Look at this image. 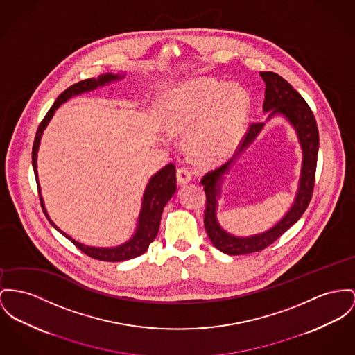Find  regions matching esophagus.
<instances>
[{"label":"esophagus","instance_id":"esophagus-1","mask_svg":"<svg viewBox=\"0 0 355 355\" xmlns=\"http://www.w3.org/2000/svg\"><path fill=\"white\" fill-rule=\"evenodd\" d=\"M176 178H178V183H179V184H186V183H189V180L192 179V173H191V171H189V168L180 166V168H178V171H176Z\"/></svg>","mask_w":355,"mask_h":355}]
</instances>
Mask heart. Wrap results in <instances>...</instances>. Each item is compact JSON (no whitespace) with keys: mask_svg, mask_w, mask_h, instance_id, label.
<instances>
[{"mask_svg":"<svg viewBox=\"0 0 355 355\" xmlns=\"http://www.w3.org/2000/svg\"><path fill=\"white\" fill-rule=\"evenodd\" d=\"M250 99L245 90L209 78L180 85L169 95L166 121L189 135V146L202 162L227 159L241 141Z\"/></svg>","mask_w":355,"mask_h":355,"instance_id":"1","label":"heart"}]
</instances>
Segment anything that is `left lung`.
I'll return each instance as SVG.
<instances>
[{"label":"left lung","instance_id":"left-lung-1","mask_svg":"<svg viewBox=\"0 0 355 355\" xmlns=\"http://www.w3.org/2000/svg\"><path fill=\"white\" fill-rule=\"evenodd\" d=\"M260 75L266 86L262 109L263 112H269L268 119H272L276 114L284 116L296 130L297 139L303 149L302 173H300L296 198L289 211L285 214L283 219L277 222L273 227H270L269 230L261 234L252 236H232L230 233L225 232L216 220V206H218V198L220 193V183L223 180V175L227 173L229 169L234 164L238 155L254 141V139L259 136L265 123L263 122L252 123L246 130L236 155L223 166L214 169L203 176L200 183L205 187V192H206L205 227L214 246L229 256H239V254L260 252L265 248H268L270 243H273L279 236H283L284 233L292 225H295L307 210L308 205L312 198L313 186H315V172H316L318 150H319V130H318L313 113L309 109L304 98L280 75L272 71H262L260 72Z\"/></svg>","mask_w":355,"mask_h":355}]
</instances>
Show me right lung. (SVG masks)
I'll use <instances>...</instances> for the list:
<instances>
[{"mask_svg":"<svg viewBox=\"0 0 355 355\" xmlns=\"http://www.w3.org/2000/svg\"><path fill=\"white\" fill-rule=\"evenodd\" d=\"M123 75H113V73H105L98 76L96 79H86L82 82H78L75 85L70 86L67 90H64L62 94L59 95L55 101V103L52 105V107L48 110L46 117L42 121V123L37 128L36 136H35V141H33V148H32V166L35 171V176H36V182H37V187H39V193H40V186H39V180H37V150H39V145H40V139L42 135L46 129V126L49 122V119H52L55 110L64 103L66 101H69L73 95L82 94L90 90H94L98 86H103L106 83H110L113 80H119L122 79ZM176 191V168L173 164H168L163 169H160L157 173H155L150 179L149 183L144 192V198H142L141 211L139 216V223H137V229L135 236H132L128 242L116 246V248H93V246H86L78 241H75L73 238L67 236L64 232H62L48 216L47 210L44 209V203H43V198L40 195V203L43 207V211L46 214L49 223L58 230L66 238H69L72 243L82 250L85 254H87L89 257L99 261H109V262H119V261L130 260L135 257L141 256L142 253L146 252V249L149 248L150 242L155 241V238L159 233V227H160V220H162V214L163 209L168 203V200L172 198V195Z\"/></svg>","mask_w":355,"mask_h":355,"instance_id":"1","label":"right lung"}]
</instances>
